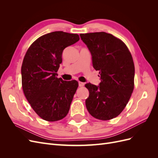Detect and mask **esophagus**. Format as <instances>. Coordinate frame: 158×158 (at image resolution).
<instances>
[{
  "label": "esophagus",
  "instance_id": "esophagus-1",
  "mask_svg": "<svg viewBox=\"0 0 158 158\" xmlns=\"http://www.w3.org/2000/svg\"><path fill=\"white\" fill-rule=\"evenodd\" d=\"M78 85H79L80 87H82V86H84V83L79 82H78Z\"/></svg>",
  "mask_w": 158,
  "mask_h": 158
}]
</instances>
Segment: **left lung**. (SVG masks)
I'll list each match as a JSON object with an SVG mask.
<instances>
[{
	"label": "left lung",
	"mask_w": 158,
	"mask_h": 158,
	"mask_svg": "<svg viewBox=\"0 0 158 158\" xmlns=\"http://www.w3.org/2000/svg\"><path fill=\"white\" fill-rule=\"evenodd\" d=\"M81 40L91 52L95 70H99V85H85L89 90L85 106L99 120H110L125 109L134 89L135 64L124 43L106 32L81 33Z\"/></svg>",
	"instance_id": "obj_1"
}]
</instances>
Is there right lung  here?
I'll return each mask as SVG.
<instances>
[{
	"instance_id": "obj_1",
	"label": "right lung",
	"mask_w": 158,
	"mask_h": 158,
	"mask_svg": "<svg viewBox=\"0 0 158 158\" xmlns=\"http://www.w3.org/2000/svg\"><path fill=\"white\" fill-rule=\"evenodd\" d=\"M79 40V35L74 33H49L33 42L23 58L21 69L23 93L44 120L59 121L69 111L78 83L58 78L56 73L62 63L63 50Z\"/></svg>"
}]
</instances>
